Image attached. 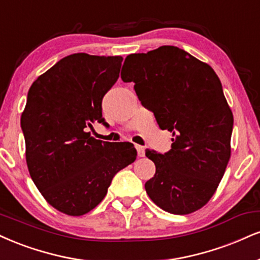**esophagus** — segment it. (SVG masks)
<instances>
[{"mask_svg":"<svg viewBox=\"0 0 260 260\" xmlns=\"http://www.w3.org/2000/svg\"><path fill=\"white\" fill-rule=\"evenodd\" d=\"M136 149H137V152H138L139 157H143V156L145 155V152H144V146H142V145H136Z\"/></svg>","mask_w":260,"mask_h":260,"instance_id":"34e87169","label":"esophagus"}]
</instances>
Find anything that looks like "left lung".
Here are the masks:
<instances>
[{
	"mask_svg": "<svg viewBox=\"0 0 260 260\" xmlns=\"http://www.w3.org/2000/svg\"><path fill=\"white\" fill-rule=\"evenodd\" d=\"M121 79L133 82L161 129L173 133L166 154L145 150L156 173L145 183L155 205L172 214L202 208L219 185L231 155L234 116L208 64L174 46L124 59Z\"/></svg>",
	"mask_w": 260,
	"mask_h": 260,
	"instance_id": "1",
	"label": "left lung"
}]
</instances>
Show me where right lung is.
Wrapping results in <instances>:
<instances>
[{"instance_id":"obj_1","label":"right lung","mask_w":260,"mask_h":260,"mask_svg":"<svg viewBox=\"0 0 260 260\" xmlns=\"http://www.w3.org/2000/svg\"><path fill=\"white\" fill-rule=\"evenodd\" d=\"M123 58L76 53L59 60L30 87L20 123L29 173L41 195L61 213L95 208L118 171L133 164L131 143L102 142L88 132L105 123L102 100Z\"/></svg>"}]
</instances>
